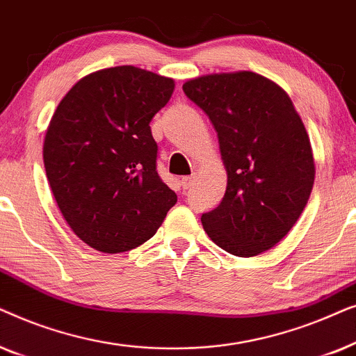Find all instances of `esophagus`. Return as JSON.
<instances>
[{"instance_id": "34e87169", "label": "esophagus", "mask_w": 356, "mask_h": 356, "mask_svg": "<svg viewBox=\"0 0 356 356\" xmlns=\"http://www.w3.org/2000/svg\"><path fill=\"white\" fill-rule=\"evenodd\" d=\"M181 186L184 191H189V189L194 186V177H184L181 179Z\"/></svg>"}]
</instances>
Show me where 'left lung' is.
<instances>
[{
  "instance_id": "left-lung-1",
  "label": "left lung",
  "mask_w": 356,
  "mask_h": 356,
  "mask_svg": "<svg viewBox=\"0 0 356 356\" xmlns=\"http://www.w3.org/2000/svg\"><path fill=\"white\" fill-rule=\"evenodd\" d=\"M183 90L212 121L228 177L222 202L202 213L204 230L233 256L270 250L314 184L313 150L290 97L251 71L202 76Z\"/></svg>"
}]
</instances>
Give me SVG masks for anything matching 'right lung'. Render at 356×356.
<instances>
[{
	"instance_id": "1",
	"label": "right lung",
	"mask_w": 356,
	"mask_h": 356,
	"mask_svg": "<svg viewBox=\"0 0 356 356\" xmlns=\"http://www.w3.org/2000/svg\"><path fill=\"white\" fill-rule=\"evenodd\" d=\"M168 77L116 66L82 77L47 129L43 163L72 232L97 251L138 248L155 235L177 194L157 173L150 121L168 104Z\"/></svg>"
}]
</instances>
